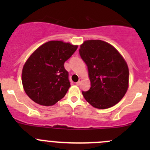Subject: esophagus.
Segmentation results:
<instances>
[{"label":"esophagus","instance_id":"1","mask_svg":"<svg viewBox=\"0 0 150 150\" xmlns=\"http://www.w3.org/2000/svg\"><path fill=\"white\" fill-rule=\"evenodd\" d=\"M81 80H82V79H81V78H80V79H79V81H78V82L76 83V85H78H78H79L80 83H81Z\"/></svg>","mask_w":150,"mask_h":150}]
</instances>
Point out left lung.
I'll return each mask as SVG.
<instances>
[{
	"instance_id": "obj_1",
	"label": "left lung",
	"mask_w": 150,
	"mask_h": 150,
	"mask_svg": "<svg viewBox=\"0 0 150 150\" xmlns=\"http://www.w3.org/2000/svg\"><path fill=\"white\" fill-rule=\"evenodd\" d=\"M88 67L91 88L82 91L85 99L95 108L107 109L122 99L128 88L126 62L112 45L101 40H86L79 49Z\"/></svg>"
}]
</instances>
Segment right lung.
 Returning a JSON list of instances; mask_svg holds the SVG:
<instances>
[{"instance_id":"add662e5","label":"right lung","mask_w":150,"mask_h":150,"mask_svg":"<svg viewBox=\"0 0 150 150\" xmlns=\"http://www.w3.org/2000/svg\"><path fill=\"white\" fill-rule=\"evenodd\" d=\"M78 48L69 43L51 40L31 54L22 69V81L27 95L35 103L51 106L65 96L70 87L64 62Z\"/></svg>"}]
</instances>
